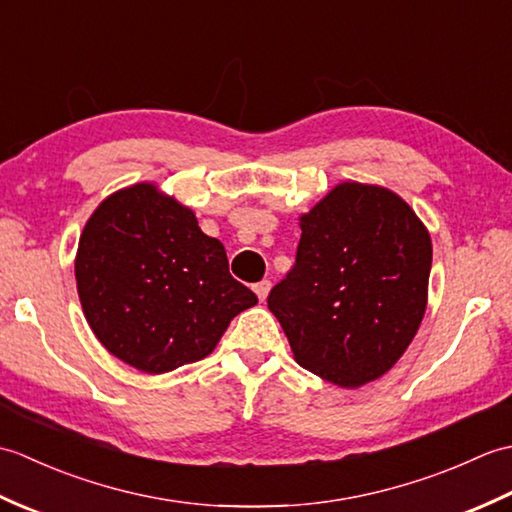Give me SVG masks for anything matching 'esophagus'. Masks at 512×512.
Wrapping results in <instances>:
<instances>
[{
	"mask_svg": "<svg viewBox=\"0 0 512 512\" xmlns=\"http://www.w3.org/2000/svg\"><path fill=\"white\" fill-rule=\"evenodd\" d=\"M253 290H255V295L259 297V301H266L268 292H270V281H259V284L253 286Z\"/></svg>",
	"mask_w": 512,
	"mask_h": 512,
	"instance_id": "34e87169",
	"label": "esophagus"
}]
</instances>
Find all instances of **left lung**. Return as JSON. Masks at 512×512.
<instances>
[{
	"instance_id": "obj_1",
	"label": "left lung",
	"mask_w": 512,
	"mask_h": 512,
	"mask_svg": "<svg viewBox=\"0 0 512 512\" xmlns=\"http://www.w3.org/2000/svg\"><path fill=\"white\" fill-rule=\"evenodd\" d=\"M297 262L268 295L295 361L356 389L405 354L427 310L431 237L378 184L341 182L299 217Z\"/></svg>"
}]
</instances>
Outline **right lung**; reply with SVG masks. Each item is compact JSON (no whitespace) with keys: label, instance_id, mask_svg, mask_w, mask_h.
<instances>
[{"label":"right lung","instance_id":"1","mask_svg":"<svg viewBox=\"0 0 512 512\" xmlns=\"http://www.w3.org/2000/svg\"><path fill=\"white\" fill-rule=\"evenodd\" d=\"M76 290L96 339L145 374L209 356L253 290L228 273L220 239L154 182L118 189L85 222Z\"/></svg>","mask_w":512,"mask_h":512}]
</instances>
